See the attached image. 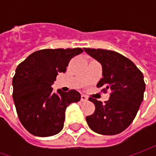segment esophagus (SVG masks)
<instances>
[{
	"mask_svg": "<svg viewBox=\"0 0 156 156\" xmlns=\"http://www.w3.org/2000/svg\"><path fill=\"white\" fill-rule=\"evenodd\" d=\"M87 96H86V95H84V94H82L81 96V100L82 101H87Z\"/></svg>",
	"mask_w": 156,
	"mask_h": 156,
	"instance_id": "34e87169",
	"label": "esophagus"
}]
</instances>
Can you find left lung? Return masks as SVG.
Returning <instances> with one entry per match:
<instances>
[{"label": "left lung", "instance_id": "obj_1", "mask_svg": "<svg viewBox=\"0 0 156 156\" xmlns=\"http://www.w3.org/2000/svg\"><path fill=\"white\" fill-rule=\"evenodd\" d=\"M88 55L101 63L102 78L97 87L110 89L108 101L89 98L95 106L91 115L86 117L94 132L104 135L122 133L132 123L143 100L145 82L143 75L133 62L111 50L83 48Z\"/></svg>", "mask_w": 156, "mask_h": 156}]
</instances>
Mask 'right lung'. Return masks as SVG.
I'll return each mask as SVG.
<instances>
[{"label":"right lung","mask_w":156,"mask_h":156,"mask_svg":"<svg viewBox=\"0 0 156 156\" xmlns=\"http://www.w3.org/2000/svg\"><path fill=\"white\" fill-rule=\"evenodd\" d=\"M83 50L77 48L41 49L20 63L13 78V99L20 122L27 131L40 137L58 134L63 129L65 110L81 100L75 89L53 91L59 73H65L70 60Z\"/></svg>","instance_id":"right-lung-1"}]
</instances>
